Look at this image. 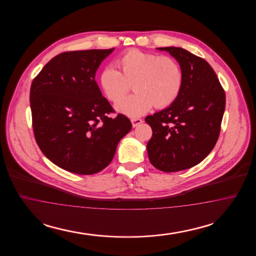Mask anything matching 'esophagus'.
Segmentation results:
<instances>
[{"instance_id": "obj_1", "label": "esophagus", "mask_w": 256, "mask_h": 256, "mask_svg": "<svg viewBox=\"0 0 256 256\" xmlns=\"http://www.w3.org/2000/svg\"><path fill=\"white\" fill-rule=\"evenodd\" d=\"M130 121H132V126H134V128L138 126L140 124L143 122V120H142V119H139V118H134V119H132Z\"/></svg>"}]
</instances>
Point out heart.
<instances>
[{
  "instance_id": "obj_1",
  "label": "heart",
  "mask_w": 256,
  "mask_h": 256,
  "mask_svg": "<svg viewBox=\"0 0 256 256\" xmlns=\"http://www.w3.org/2000/svg\"><path fill=\"white\" fill-rule=\"evenodd\" d=\"M122 73L114 66L106 67L100 84L106 96L117 102L134 82L136 92L115 104L117 111L130 117H139L154 104L156 108L170 106L182 88L183 74L180 64L170 56L130 50L118 58Z\"/></svg>"
}]
</instances>
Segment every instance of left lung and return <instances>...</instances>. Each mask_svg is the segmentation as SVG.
Instances as JSON below:
<instances>
[{"instance_id": "8db88e82", "label": "left lung", "mask_w": 256, "mask_h": 256, "mask_svg": "<svg viewBox=\"0 0 256 256\" xmlns=\"http://www.w3.org/2000/svg\"><path fill=\"white\" fill-rule=\"evenodd\" d=\"M178 62L180 95L165 110L146 116L152 130L146 144L152 166L166 172L192 168L216 145L226 108V94L207 61L178 47L158 48Z\"/></svg>"}]
</instances>
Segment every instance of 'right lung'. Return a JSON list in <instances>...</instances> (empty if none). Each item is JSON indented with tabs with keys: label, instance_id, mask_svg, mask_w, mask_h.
<instances>
[{
	"label": "right lung",
	"instance_id": "right-lung-1",
	"mask_svg": "<svg viewBox=\"0 0 256 256\" xmlns=\"http://www.w3.org/2000/svg\"><path fill=\"white\" fill-rule=\"evenodd\" d=\"M114 50L66 52L44 66L30 87L34 132L42 152L63 170L93 174L114 158L132 122L114 119L95 80L98 66Z\"/></svg>",
	"mask_w": 256,
	"mask_h": 256
}]
</instances>
